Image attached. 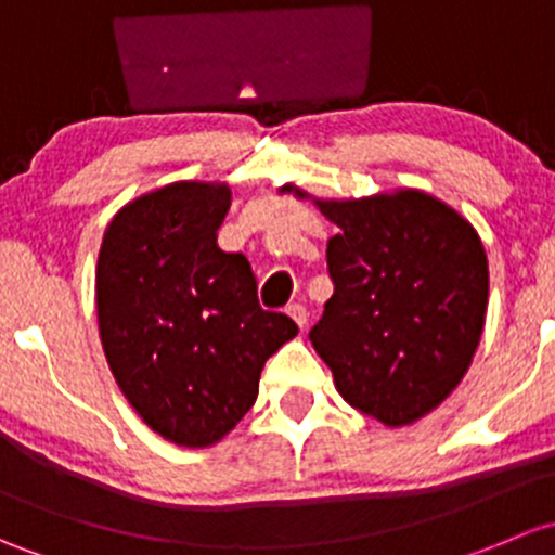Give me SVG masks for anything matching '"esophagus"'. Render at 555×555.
Masks as SVG:
<instances>
[{
	"mask_svg": "<svg viewBox=\"0 0 555 555\" xmlns=\"http://www.w3.org/2000/svg\"><path fill=\"white\" fill-rule=\"evenodd\" d=\"M285 312H288V315L294 318V323L299 325V328H305L307 318H310V312H307L305 305H288V307H285Z\"/></svg>",
	"mask_w": 555,
	"mask_h": 555,
	"instance_id": "34e87169",
	"label": "esophagus"
}]
</instances>
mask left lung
<instances>
[{
	"label": "left lung",
	"instance_id": "obj_1",
	"mask_svg": "<svg viewBox=\"0 0 555 555\" xmlns=\"http://www.w3.org/2000/svg\"><path fill=\"white\" fill-rule=\"evenodd\" d=\"M315 205L336 235L325 250L334 296L312 325V347L347 403L387 427L411 425L447 401L481 341V237L420 190Z\"/></svg>",
	"mask_w": 555,
	"mask_h": 555
}]
</instances>
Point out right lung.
Returning <instances> with one entry per match:
<instances>
[{"mask_svg": "<svg viewBox=\"0 0 555 555\" xmlns=\"http://www.w3.org/2000/svg\"><path fill=\"white\" fill-rule=\"evenodd\" d=\"M227 184L176 181L106 227L95 270L101 345L141 420L179 447H214L259 396L270 356L299 334L261 310L243 254L216 243Z\"/></svg>", "mask_w": 555, "mask_h": 555, "instance_id": "1", "label": "right lung"}]
</instances>
